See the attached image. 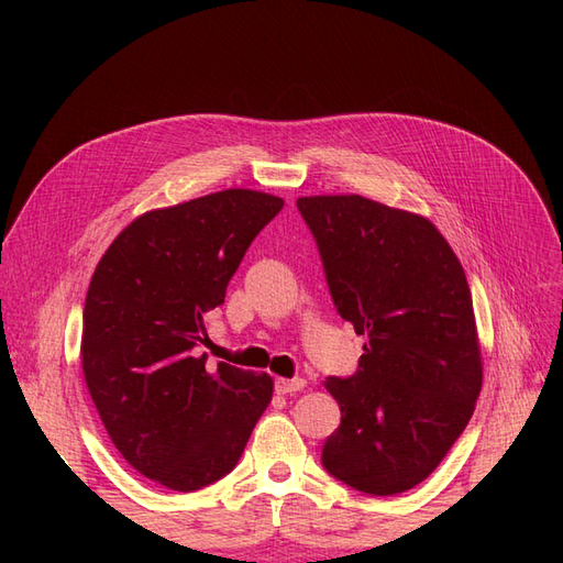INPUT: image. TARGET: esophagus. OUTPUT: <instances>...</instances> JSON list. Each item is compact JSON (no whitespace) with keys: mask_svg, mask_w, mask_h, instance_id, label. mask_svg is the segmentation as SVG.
I'll return each instance as SVG.
<instances>
[{"mask_svg":"<svg viewBox=\"0 0 563 563\" xmlns=\"http://www.w3.org/2000/svg\"><path fill=\"white\" fill-rule=\"evenodd\" d=\"M302 387H305L302 378H291V380L277 378L275 380V391H277V395H294V391H300Z\"/></svg>","mask_w":563,"mask_h":563,"instance_id":"1","label":"esophagus"}]
</instances>
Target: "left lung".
Returning a JSON list of instances; mask_svg holds the SVG:
<instances>
[{
  "instance_id": "obj_1",
  "label": "left lung",
  "mask_w": 563,
  "mask_h": 563,
  "mask_svg": "<svg viewBox=\"0 0 563 563\" xmlns=\"http://www.w3.org/2000/svg\"><path fill=\"white\" fill-rule=\"evenodd\" d=\"M338 314L364 335L360 366L329 376L340 428L321 449L338 482L395 496L437 470L482 389L465 269L420 216L360 195L300 197Z\"/></svg>"
}]
</instances>
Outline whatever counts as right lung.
<instances>
[{"label": "right lung", "instance_id": "1", "mask_svg": "<svg viewBox=\"0 0 563 563\" xmlns=\"http://www.w3.org/2000/svg\"><path fill=\"white\" fill-rule=\"evenodd\" d=\"M284 207L225 190L150 211L100 258L84 302L81 366L106 430L126 463L192 493L234 470L272 399V378L197 347L207 317L246 249Z\"/></svg>", "mask_w": 563, "mask_h": 563}]
</instances>
